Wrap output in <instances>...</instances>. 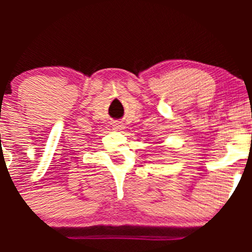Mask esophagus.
Here are the masks:
<instances>
[{"label": "esophagus", "instance_id": "esophagus-1", "mask_svg": "<svg viewBox=\"0 0 252 252\" xmlns=\"http://www.w3.org/2000/svg\"><path fill=\"white\" fill-rule=\"evenodd\" d=\"M122 129H123V126H122L121 124H118V123L113 124V130H122Z\"/></svg>", "mask_w": 252, "mask_h": 252}]
</instances>
